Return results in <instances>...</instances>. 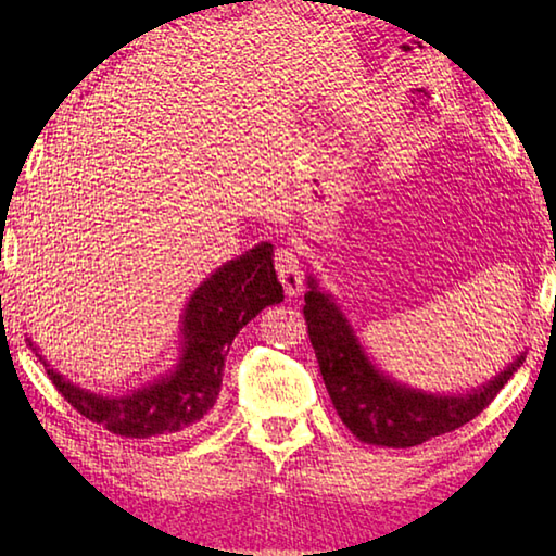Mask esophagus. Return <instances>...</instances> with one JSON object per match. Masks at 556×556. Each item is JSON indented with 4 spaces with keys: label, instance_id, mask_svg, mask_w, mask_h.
I'll list each match as a JSON object with an SVG mask.
<instances>
[{
    "label": "esophagus",
    "instance_id": "1",
    "mask_svg": "<svg viewBox=\"0 0 556 556\" xmlns=\"http://www.w3.org/2000/svg\"><path fill=\"white\" fill-rule=\"evenodd\" d=\"M275 267H277V275L279 281L285 285V291L289 299H296L301 296L303 291V269L299 263V253L296 248H279L275 253Z\"/></svg>",
    "mask_w": 556,
    "mask_h": 556
}]
</instances>
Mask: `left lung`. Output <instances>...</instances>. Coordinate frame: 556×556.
I'll return each mask as SVG.
<instances>
[{
  "mask_svg": "<svg viewBox=\"0 0 556 556\" xmlns=\"http://www.w3.org/2000/svg\"><path fill=\"white\" fill-rule=\"evenodd\" d=\"M303 315L339 418L361 442L375 446H418L460 428L490 406L526 361V353H518L500 375L470 392H425L396 382L377 368L332 293L323 291L313 275L308 277Z\"/></svg>",
  "mask_w": 556,
  "mask_h": 556,
  "instance_id": "8db88e82",
  "label": "left lung"
}]
</instances>
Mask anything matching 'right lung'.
<instances>
[{"instance_id": "right-lung-1", "label": "right lung", "mask_w": 556, "mask_h": 556, "mask_svg": "<svg viewBox=\"0 0 556 556\" xmlns=\"http://www.w3.org/2000/svg\"><path fill=\"white\" fill-rule=\"evenodd\" d=\"M271 255V243H257L200 281L181 315L179 361L126 394H98L74 384L50 368L38 346L28 341L47 377L80 416L131 440L184 432L215 406L233 337L267 305L285 301Z\"/></svg>"}]
</instances>
